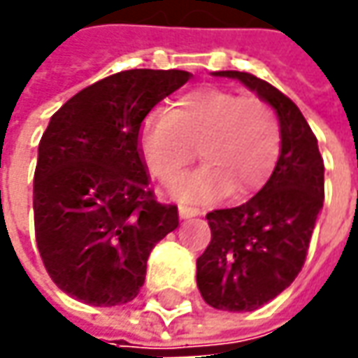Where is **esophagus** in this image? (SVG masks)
<instances>
[{
  "label": "esophagus",
  "mask_w": 358,
  "mask_h": 358,
  "mask_svg": "<svg viewBox=\"0 0 358 358\" xmlns=\"http://www.w3.org/2000/svg\"><path fill=\"white\" fill-rule=\"evenodd\" d=\"M178 212L180 217H184V220L200 216V210H198V208H192V206H178Z\"/></svg>",
  "instance_id": "34e87169"
}]
</instances>
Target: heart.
Listing matches in <instances>:
<instances>
[{"mask_svg": "<svg viewBox=\"0 0 358 358\" xmlns=\"http://www.w3.org/2000/svg\"><path fill=\"white\" fill-rule=\"evenodd\" d=\"M200 155L206 166L180 186L188 200H212L231 190L248 198L278 164L281 129L273 108L259 96L202 87L182 94L170 110H152L141 129V152L164 184L178 182Z\"/></svg>", "mask_w": 358, "mask_h": 358, "instance_id": "b5f03b06", "label": "heart"}]
</instances>
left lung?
Masks as SVG:
<instances>
[{
  "mask_svg": "<svg viewBox=\"0 0 358 358\" xmlns=\"http://www.w3.org/2000/svg\"><path fill=\"white\" fill-rule=\"evenodd\" d=\"M216 77L241 80L275 108L281 155L262 190L241 206L206 220L212 241L196 262L203 301L222 311H253L299 275L325 198V164L313 130L297 105L267 80L240 71Z\"/></svg>",
  "mask_w": 358,
  "mask_h": 358,
  "instance_id": "obj_1",
  "label": "left lung"
}]
</instances>
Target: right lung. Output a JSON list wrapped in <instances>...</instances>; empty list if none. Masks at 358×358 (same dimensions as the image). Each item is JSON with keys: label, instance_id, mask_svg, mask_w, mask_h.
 I'll return each mask as SVG.
<instances>
[{"label": "right lung", "instance_id": "add662e5", "mask_svg": "<svg viewBox=\"0 0 358 358\" xmlns=\"http://www.w3.org/2000/svg\"><path fill=\"white\" fill-rule=\"evenodd\" d=\"M188 71L130 69L83 89L49 120L33 178L35 240L67 295L96 307L132 301L178 208L150 188L138 132Z\"/></svg>", "mask_w": 358, "mask_h": 358}]
</instances>
